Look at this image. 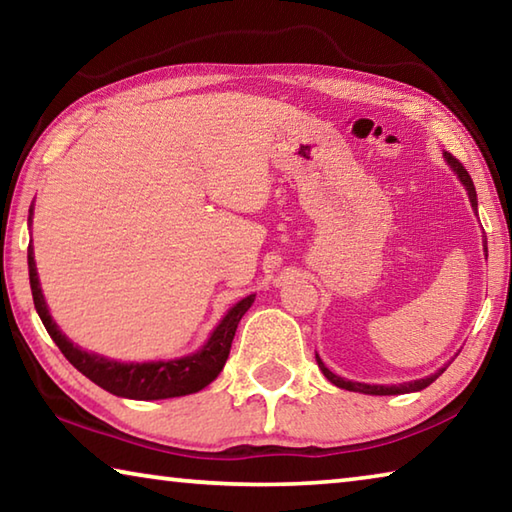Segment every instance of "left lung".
I'll return each mask as SVG.
<instances>
[{"mask_svg":"<svg viewBox=\"0 0 512 512\" xmlns=\"http://www.w3.org/2000/svg\"><path fill=\"white\" fill-rule=\"evenodd\" d=\"M445 160L449 167L454 169V173L458 176V180H461L463 187L467 189V196H470V203H472V210H476V189H474V183L470 178V173L465 171V167L461 162H458L452 153H443ZM485 257H488V248H485ZM316 361H318V368L323 370V375L332 381L334 386L339 388H345V391H354V393H366V395H402V393H415V391H422V388H427L429 384H433L440 375H443L445 368H440L438 372H433V375L424 377V379H415V381H406V384H400V386H370V384H359V381H348L343 379L339 375H334L332 370H329L323 361H320V357L316 354Z\"/></svg>","mask_w":512,"mask_h":512,"instance_id":"obj_1","label":"left lung"}]
</instances>
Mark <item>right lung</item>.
<instances>
[{
    "instance_id": "1",
    "label": "right lung",
    "mask_w": 512,
    "mask_h": 512,
    "mask_svg": "<svg viewBox=\"0 0 512 512\" xmlns=\"http://www.w3.org/2000/svg\"><path fill=\"white\" fill-rule=\"evenodd\" d=\"M29 223L33 216V207L29 210ZM29 280L33 305H36L42 325L49 332L51 339L65 354V359L72 366L83 372L85 377L94 384L101 386L117 397H128V400H167V397H180L189 393L203 391L207 384L219 377L225 361H228L230 345L235 339L237 325L241 316L246 314L250 305L255 302V296H246L223 316L219 325L201 350L180 359L169 361H146V363H121L101 357V354L85 352L79 345H74L67 336L60 332L54 318L49 316L45 296H42L36 259H33V246H29Z\"/></svg>"
}]
</instances>
